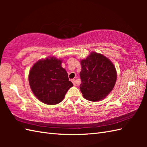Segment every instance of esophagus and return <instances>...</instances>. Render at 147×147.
I'll use <instances>...</instances> for the list:
<instances>
[{"instance_id":"obj_1","label":"esophagus","mask_w":147,"mask_h":147,"mask_svg":"<svg viewBox=\"0 0 147 147\" xmlns=\"http://www.w3.org/2000/svg\"><path fill=\"white\" fill-rule=\"evenodd\" d=\"M71 82H72V83H73V85L75 86L76 85V80H71Z\"/></svg>"}]
</instances>
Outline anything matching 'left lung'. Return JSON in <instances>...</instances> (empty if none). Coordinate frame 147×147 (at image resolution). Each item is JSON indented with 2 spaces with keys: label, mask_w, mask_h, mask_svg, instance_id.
<instances>
[{
  "label": "left lung",
  "mask_w": 147,
  "mask_h": 147,
  "mask_svg": "<svg viewBox=\"0 0 147 147\" xmlns=\"http://www.w3.org/2000/svg\"><path fill=\"white\" fill-rule=\"evenodd\" d=\"M80 90L84 98L92 102L101 100L114 88L117 73L112 62L101 54L92 52L81 61Z\"/></svg>",
  "instance_id": "obj_1"
}]
</instances>
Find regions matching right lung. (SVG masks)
Wrapping results in <instances>:
<instances>
[{"mask_svg":"<svg viewBox=\"0 0 147 147\" xmlns=\"http://www.w3.org/2000/svg\"><path fill=\"white\" fill-rule=\"evenodd\" d=\"M61 63V59L51 57L37 61L30 71L28 80L32 91L45 104L60 103L73 86Z\"/></svg>","mask_w":147,"mask_h":147,"instance_id":"add662e5","label":"right lung"}]
</instances>
